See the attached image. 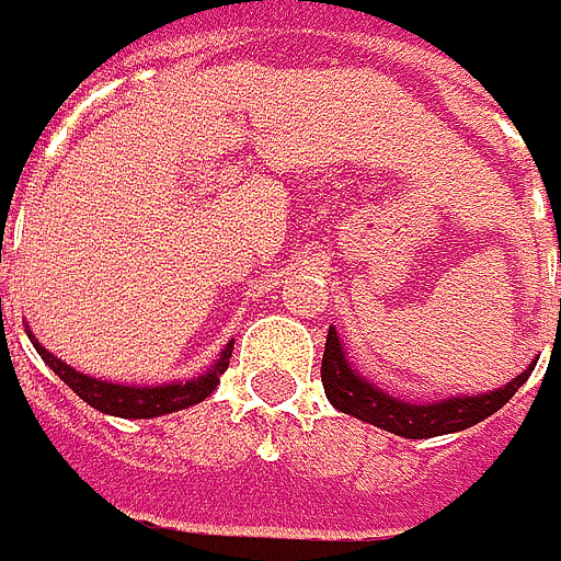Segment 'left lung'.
Returning <instances> with one entry per match:
<instances>
[{
    "label": "left lung",
    "mask_w": 561,
    "mask_h": 561,
    "mask_svg": "<svg viewBox=\"0 0 561 561\" xmlns=\"http://www.w3.org/2000/svg\"><path fill=\"white\" fill-rule=\"evenodd\" d=\"M534 371L525 368L518 377H512L506 387H496L490 393L478 397H449L440 402H405V399L390 397L371 380L358 375L350 365V358L343 353V343L331 328L328 343H324V358H321V380H324V393L331 399V405L353 415L358 421H368L375 427H383L397 437L409 440H427V437H440V434H456L465 431L478 421L490 419L493 412H500L508 399L515 397V390L525 383Z\"/></svg>",
    "instance_id": "1"
}]
</instances>
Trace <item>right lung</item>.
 <instances>
[{
	"label": "right lung",
	"mask_w": 561,
	"mask_h": 561,
	"mask_svg": "<svg viewBox=\"0 0 561 561\" xmlns=\"http://www.w3.org/2000/svg\"><path fill=\"white\" fill-rule=\"evenodd\" d=\"M27 336H31L33 350L39 353V358L75 390L77 397L83 399L87 405L99 409V412L118 415V419H159V415L181 412L186 405L203 402L221 383V375L227 371L230 353H233V340H230L225 353L218 356V362L205 375L193 377V380H174V383H162V387H124V383H108V380H99V377L80 375L71 365H65L61 358H55L31 331H27Z\"/></svg>",
	"instance_id": "obj_1"
}]
</instances>
